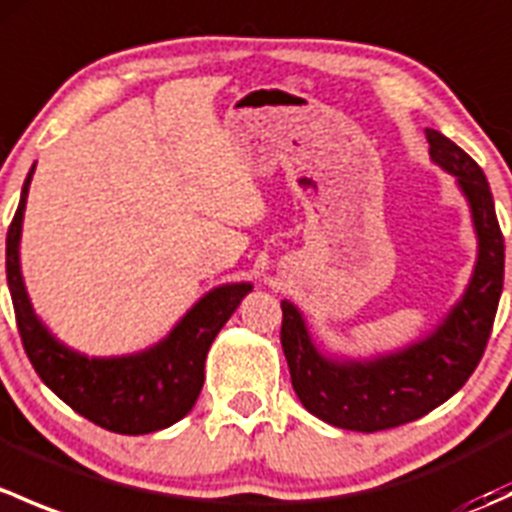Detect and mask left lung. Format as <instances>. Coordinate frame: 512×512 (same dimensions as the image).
Wrapping results in <instances>:
<instances>
[{
	"mask_svg": "<svg viewBox=\"0 0 512 512\" xmlns=\"http://www.w3.org/2000/svg\"><path fill=\"white\" fill-rule=\"evenodd\" d=\"M431 160L456 178L471 208L478 257L471 282L433 332L404 349L369 359L324 354L302 312L282 302V349L294 394L324 423L374 433L404 426L451 399L476 371L503 292L505 242L480 165L443 133L426 128Z\"/></svg>",
	"mask_w": 512,
	"mask_h": 512,
	"instance_id": "obj_1",
	"label": "left lung"
}]
</instances>
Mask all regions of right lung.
<instances>
[{
  "label": "right lung",
  "instance_id": "1",
  "mask_svg": "<svg viewBox=\"0 0 512 512\" xmlns=\"http://www.w3.org/2000/svg\"><path fill=\"white\" fill-rule=\"evenodd\" d=\"M36 163L7 232V285L17 314L24 352L46 386L96 426L141 436L173 426L198 401L205 381V356L227 319L252 292L250 282L210 289L153 347L123 356H86L66 347L36 317L19 265L24 208Z\"/></svg>",
  "mask_w": 512,
  "mask_h": 512
}]
</instances>
